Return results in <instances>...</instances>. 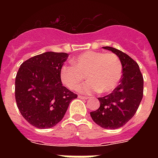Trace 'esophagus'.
<instances>
[{
    "label": "esophagus",
    "mask_w": 158,
    "mask_h": 158,
    "mask_svg": "<svg viewBox=\"0 0 158 158\" xmlns=\"http://www.w3.org/2000/svg\"><path fill=\"white\" fill-rule=\"evenodd\" d=\"M80 99H84V100H86V99H89V97H85V96H82V95H79V97H78Z\"/></svg>",
    "instance_id": "obj_1"
}]
</instances>
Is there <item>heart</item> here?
I'll list each match as a JSON object with an SVG mask.
<instances>
[{
    "label": "heart",
    "instance_id": "1",
    "mask_svg": "<svg viewBox=\"0 0 158 158\" xmlns=\"http://www.w3.org/2000/svg\"><path fill=\"white\" fill-rule=\"evenodd\" d=\"M122 71V63L115 54L89 51L78 56L73 66H62L60 76L64 85L74 90L86 75L89 80L79 86V92L109 94L120 83Z\"/></svg>",
    "mask_w": 158,
    "mask_h": 158
}]
</instances>
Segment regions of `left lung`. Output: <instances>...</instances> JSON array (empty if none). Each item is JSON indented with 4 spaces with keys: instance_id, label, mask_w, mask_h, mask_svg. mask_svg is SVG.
<instances>
[{
    "instance_id": "left-lung-1",
    "label": "left lung",
    "mask_w": 158,
    "mask_h": 158,
    "mask_svg": "<svg viewBox=\"0 0 158 158\" xmlns=\"http://www.w3.org/2000/svg\"><path fill=\"white\" fill-rule=\"evenodd\" d=\"M103 48L120 58L122 77L111 94L98 98L100 106L90 115L102 128L115 130L125 125L137 111L143 96V78L137 62L127 54L110 47Z\"/></svg>"
}]
</instances>
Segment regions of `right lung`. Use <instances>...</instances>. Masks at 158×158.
<instances>
[{
	"label": "right lung",
	"instance_id": "right-lung-1",
	"mask_svg": "<svg viewBox=\"0 0 158 158\" xmlns=\"http://www.w3.org/2000/svg\"><path fill=\"white\" fill-rule=\"evenodd\" d=\"M68 54L48 52L22 63L15 77V101L30 125L48 129L63 119L77 95L62 85L60 69Z\"/></svg>",
	"mask_w": 158,
	"mask_h": 158
}]
</instances>
